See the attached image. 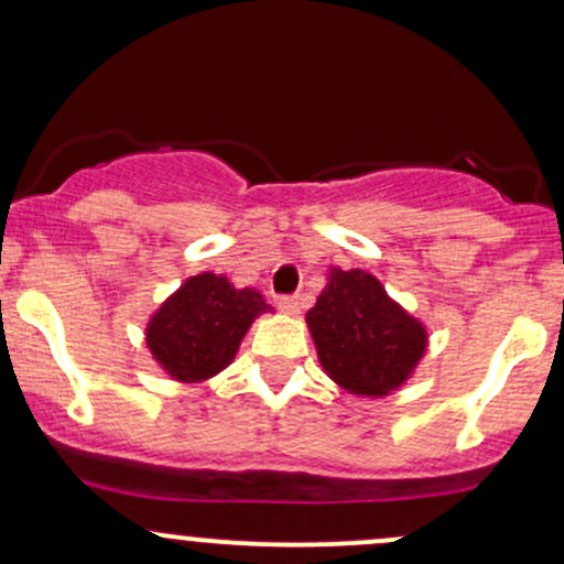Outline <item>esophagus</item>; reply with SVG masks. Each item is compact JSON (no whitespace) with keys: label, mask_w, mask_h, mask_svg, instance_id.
I'll use <instances>...</instances> for the list:
<instances>
[{"label":"esophagus","mask_w":564,"mask_h":564,"mask_svg":"<svg viewBox=\"0 0 564 564\" xmlns=\"http://www.w3.org/2000/svg\"><path fill=\"white\" fill-rule=\"evenodd\" d=\"M278 307H281L283 313L296 315V313H300V296H296V294H283V296H278Z\"/></svg>","instance_id":"1"}]
</instances>
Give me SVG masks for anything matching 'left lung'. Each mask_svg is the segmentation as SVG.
<instances>
[{
	"mask_svg": "<svg viewBox=\"0 0 564 564\" xmlns=\"http://www.w3.org/2000/svg\"><path fill=\"white\" fill-rule=\"evenodd\" d=\"M321 366L355 394H387L424 355L426 334L364 270H332L307 313Z\"/></svg>",
	"mask_w": 564,
	"mask_h": 564,
	"instance_id": "left-lung-1",
	"label": "left lung"
}]
</instances>
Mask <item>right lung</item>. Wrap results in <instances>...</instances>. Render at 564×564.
<instances>
[{"label":"right lung","mask_w":564,"mask_h":564,"mask_svg":"<svg viewBox=\"0 0 564 564\" xmlns=\"http://www.w3.org/2000/svg\"><path fill=\"white\" fill-rule=\"evenodd\" d=\"M270 304L228 278L200 273L166 300L148 326V347L174 379L215 377L238 352L246 328Z\"/></svg>","instance_id":"obj_1"}]
</instances>
